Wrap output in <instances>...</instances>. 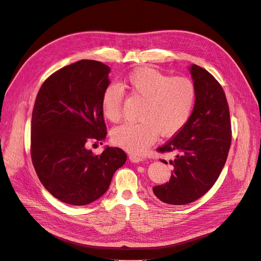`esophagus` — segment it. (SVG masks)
Here are the masks:
<instances>
[{"label": "esophagus", "instance_id": "esophagus-1", "mask_svg": "<svg viewBox=\"0 0 261 261\" xmlns=\"http://www.w3.org/2000/svg\"><path fill=\"white\" fill-rule=\"evenodd\" d=\"M129 160H130L132 163H140V162L143 161V158H141V156H139V155H136V154H134V153H131V154L129 155Z\"/></svg>", "mask_w": 261, "mask_h": 261}]
</instances>
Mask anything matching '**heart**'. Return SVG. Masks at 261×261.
<instances>
[{
	"label": "heart",
	"instance_id": "heart-1",
	"mask_svg": "<svg viewBox=\"0 0 261 261\" xmlns=\"http://www.w3.org/2000/svg\"><path fill=\"white\" fill-rule=\"evenodd\" d=\"M131 95L144 100L140 122H126L114 128L112 142L134 154L145 153L162 136L175 135L187 125L197 103L195 82L183 76L171 77L152 67L143 66L130 72L121 84ZM123 90L110 84L102 92L101 109L111 121L121 116Z\"/></svg>",
	"mask_w": 261,
	"mask_h": 261
}]
</instances>
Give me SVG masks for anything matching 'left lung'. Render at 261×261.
I'll list each match as a JSON object with an SVG mask.
<instances>
[{
    "mask_svg": "<svg viewBox=\"0 0 261 261\" xmlns=\"http://www.w3.org/2000/svg\"><path fill=\"white\" fill-rule=\"evenodd\" d=\"M190 73L198 94L194 113L184 129L156 149L161 153L175 152L169 182L153 187L158 199L172 205L191 203L207 193L224 167L231 141L229 109L221 85L199 65H191Z\"/></svg>",
    "mask_w": 261,
    "mask_h": 261,
    "instance_id": "left-lung-1",
    "label": "left lung"
}]
</instances>
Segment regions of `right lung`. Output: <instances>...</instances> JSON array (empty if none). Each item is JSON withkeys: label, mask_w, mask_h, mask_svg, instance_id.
Returning <instances> with one entry per match:
<instances>
[{"label": "right lung", "mask_w": 261, "mask_h": 261, "mask_svg": "<svg viewBox=\"0 0 261 261\" xmlns=\"http://www.w3.org/2000/svg\"><path fill=\"white\" fill-rule=\"evenodd\" d=\"M110 67L80 60L53 73L36 97L31 125V156L40 182L60 201L87 205L108 190L127 161L120 148L95 155L88 147L107 136L101 96Z\"/></svg>", "instance_id": "obj_1"}]
</instances>
